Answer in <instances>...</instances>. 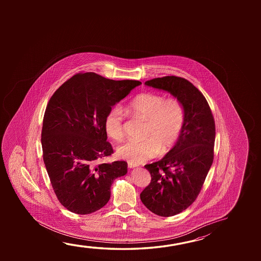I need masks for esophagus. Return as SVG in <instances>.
<instances>
[{
    "label": "esophagus",
    "mask_w": 261,
    "mask_h": 261,
    "mask_svg": "<svg viewBox=\"0 0 261 261\" xmlns=\"http://www.w3.org/2000/svg\"><path fill=\"white\" fill-rule=\"evenodd\" d=\"M127 166L129 168H134V167H137V164H134V163L128 162L127 163Z\"/></svg>",
    "instance_id": "34e87169"
}]
</instances>
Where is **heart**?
<instances>
[{
  "label": "heart",
  "mask_w": 261,
  "mask_h": 261,
  "mask_svg": "<svg viewBox=\"0 0 261 261\" xmlns=\"http://www.w3.org/2000/svg\"><path fill=\"white\" fill-rule=\"evenodd\" d=\"M130 114L147 121L145 139H130L120 145L116 153L119 158L134 164L145 162L160 152L165 154L175 146L184 128V106L175 97L167 98L162 94L143 93L128 103ZM103 126L107 136L115 140L124 135V115L121 107H112L107 112Z\"/></svg>",
  "instance_id": "obj_1"
}]
</instances>
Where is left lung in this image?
<instances>
[{
    "mask_svg": "<svg viewBox=\"0 0 261 261\" xmlns=\"http://www.w3.org/2000/svg\"><path fill=\"white\" fill-rule=\"evenodd\" d=\"M145 84L169 92L186 112L178 142L160 161L145 165L151 182L140 194L151 212L171 217L187 210L200 193L214 160L215 120L205 96L187 79L168 75Z\"/></svg>",
    "mask_w": 261,
    "mask_h": 261,
    "instance_id": "8db88e82",
    "label": "left lung"
}]
</instances>
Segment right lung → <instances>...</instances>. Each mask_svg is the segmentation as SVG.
<instances>
[{
    "label": "right lung",
    "mask_w": 261,
    "mask_h": 261,
    "mask_svg": "<svg viewBox=\"0 0 261 261\" xmlns=\"http://www.w3.org/2000/svg\"><path fill=\"white\" fill-rule=\"evenodd\" d=\"M140 85L79 73L51 95L43 116V162L56 197L69 211L86 215L102 208L110 199L114 180L127 173L125 161L101 162L114 153L103 120Z\"/></svg>",
    "instance_id": "add662e5"
}]
</instances>
